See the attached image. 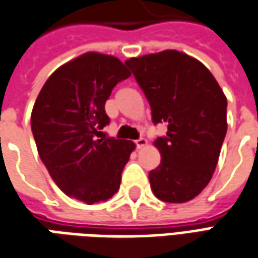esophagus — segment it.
I'll list each match as a JSON object with an SVG mask.
<instances>
[{
  "label": "esophagus",
  "instance_id": "34e87169",
  "mask_svg": "<svg viewBox=\"0 0 258 258\" xmlns=\"http://www.w3.org/2000/svg\"><path fill=\"white\" fill-rule=\"evenodd\" d=\"M135 144H136V147H138V149H142V147H144V146L147 144V140L143 138H140V139H138L136 142H135Z\"/></svg>",
  "mask_w": 258,
  "mask_h": 258
}]
</instances>
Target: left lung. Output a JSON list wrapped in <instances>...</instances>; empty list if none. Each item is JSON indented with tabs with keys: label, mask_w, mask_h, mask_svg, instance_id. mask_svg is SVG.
Here are the masks:
<instances>
[{
	"label": "left lung",
	"mask_w": 258,
	"mask_h": 258,
	"mask_svg": "<svg viewBox=\"0 0 258 258\" xmlns=\"http://www.w3.org/2000/svg\"><path fill=\"white\" fill-rule=\"evenodd\" d=\"M132 71L151 108L153 123L168 132L154 146L161 164L150 171L157 199L184 203L210 182L226 135V97L207 68L179 51L131 58Z\"/></svg>",
	"instance_id": "left-lung-1"
}]
</instances>
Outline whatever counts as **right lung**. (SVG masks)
I'll use <instances>...</instances> for the list:
<instances>
[{"label":"right lung","mask_w":258,"mask_h":258,"mask_svg":"<svg viewBox=\"0 0 258 258\" xmlns=\"http://www.w3.org/2000/svg\"><path fill=\"white\" fill-rule=\"evenodd\" d=\"M131 76L115 56L87 52L56 69L34 103L32 132L38 155L67 196L94 204L118 191L135 143L101 138L105 101Z\"/></svg>","instance_id":"add662e5"}]
</instances>
